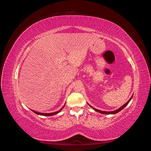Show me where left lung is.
Returning <instances> with one entry per match:
<instances>
[{
	"label": "left lung",
	"instance_id": "obj_1",
	"mask_svg": "<svg viewBox=\"0 0 151 151\" xmlns=\"http://www.w3.org/2000/svg\"><path fill=\"white\" fill-rule=\"evenodd\" d=\"M132 96L130 98V99L129 100V101H127V102L124 105H123V106H122V107H120V108H118V109H116V110H115V111H101V110H99V109H96V108H93V107H92V106H91L89 104V106H90L91 107H92V108L94 109L95 111H96L99 112V113H103V114H115V113H118V112H119L120 111H121L122 109L124 108L127 106V105L128 104H129V103L130 102V101L131 100V99H132Z\"/></svg>",
	"mask_w": 151,
	"mask_h": 151
}]
</instances>
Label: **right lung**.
<instances>
[{
  "label": "right lung",
  "instance_id": "add662e5",
  "mask_svg": "<svg viewBox=\"0 0 151 151\" xmlns=\"http://www.w3.org/2000/svg\"><path fill=\"white\" fill-rule=\"evenodd\" d=\"M65 106V105H64ZM64 106H63L60 110L59 111H56V112H53V113H40V112H37V111H33L34 113H35L36 114H37V115H43V116H52V115H55V114H57L58 113H59L60 112L61 110H62V109L64 107Z\"/></svg>",
  "mask_w": 151,
  "mask_h": 151
}]
</instances>
